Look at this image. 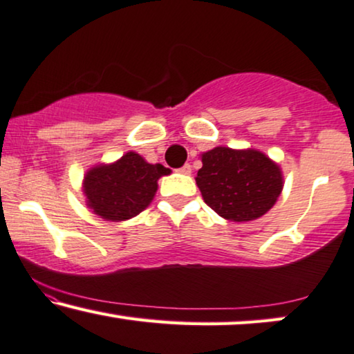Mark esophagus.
<instances>
[{
    "label": "esophagus",
    "instance_id": "34e87169",
    "mask_svg": "<svg viewBox=\"0 0 354 354\" xmlns=\"http://www.w3.org/2000/svg\"><path fill=\"white\" fill-rule=\"evenodd\" d=\"M178 171H179V173H183V175H191V173H192V167L189 165V163H186V165L179 168Z\"/></svg>",
    "mask_w": 354,
    "mask_h": 354
}]
</instances>
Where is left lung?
<instances>
[{
	"instance_id": "obj_1",
	"label": "left lung",
	"mask_w": 354,
	"mask_h": 354,
	"mask_svg": "<svg viewBox=\"0 0 354 354\" xmlns=\"http://www.w3.org/2000/svg\"><path fill=\"white\" fill-rule=\"evenodd\" d=\"M196 183L203 201L225 220L247 223L274 207L283 187L279 163L258 149L213 147L202 153Z\"/></svg>"
}]
</instances>
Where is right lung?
<instances>
[{"mask_svg": "<svg viewBox=\"0 0 354 354\" xmlns=\"http://www.w3.org/2000/svg\"><path fill=\"white\" fill-rule=\"evenodd\" d=\"M160 163H149L129 151L112 163H97L83 176L86 207L106 221H127L151 205L162 176L170 175Z\"/></svg>", "mask_w": 354, "mask_h": 354, "instance_id": "right-lung-1", "label": "right lung"}]
</instances>
